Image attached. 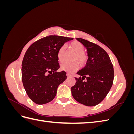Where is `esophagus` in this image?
I'll list each match as a JSON object with an SVG mask.
<instances>
[{
	"label": "esophagus",
	"instance_id": "1",
	"mask_svg": "<svg viewBox=\"0 0 134 134\" xmlns=\"http://www.w3.org/2000/svg\"><path fill=\"white\" fill-rule=\"evenodd\" d=\"M66 75H67V76H68V77H71V75H70L69 74H68V73H67V74H66Z\"/></svg>",
	"mask_w": 134,
	"mask_h": 134
}]
</instances>
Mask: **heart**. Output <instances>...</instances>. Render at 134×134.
<instances>
[{"mask_svg":"<svg viewBox=\"0 0 134 134\" xmlns=\"http://www.w3.org/2000/svg\"><path fill=\"white\" fill-rule=\"evenodd\" d=\"M70 47L75 52L74 60L76 61L80 66L84 65L87 63L88 58L87 55L83 52L84 50V46L83 44L78 41H73L70 44ZM64 55L65 46H63L60 47L59 49L57 54V58L59 63L63 62L64 60ZM77 69H78V65L75 63H65L61 65L60 66L61 70L69 72V73L74 72L77 70Z\"/></svg>","mask_w":134,"mask_h":134,"instance_id":"b5f03b06","label":"heart"}]
</instances>
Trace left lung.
Instances as JSON below:
<instances>
[{
	"mask_svg": "<svg viewBox=\"0 0 134 134\" xmlns=\"http://www.w3.org/2000/svg\"><path fill=\"white\" fill-rule=\"evenodd\" d=\"M76 40L87 48L88 59L86 66L77 72L81 76L75 78L76 83L71 88V94L79 103L94 106L102 102L111 88L114 78L113 65L102 47L83 38Z\"/></svg>",
	"mask_w": 134,
	"mask_h": 134,
	"instance_id": "8db88e82",
	"label": "left lung"
}]
</instances>
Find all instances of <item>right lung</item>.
<instances>
[{
  "instance_id": "add662e5",
  "label": "right lung",
  "mask_w": 134,
  "mask_h": 134,
  "mask_svg": "<svg viewBox=\"0 0 134 134\" xmlns=\"http://www.w3.org/2000/svg\"><path fill=\"white\" fill-rule=\"evenodd\" d=\"M72 38L51 35L31 44L22 64L23 87L30 98L37 104L50 102L56 95L59 85L67 78L65 71L58 72L57 58L60 47Z\"/></svg>"
}]
</instances>
